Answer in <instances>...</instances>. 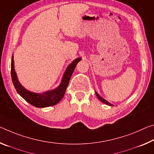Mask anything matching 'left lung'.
I'll list each match as a JSON object with an SVG mask.
<instances>
[{
  "label": "left lung",
  "mask_w": 154,
  "mask_h": 154,
  "mask_svg": "<svg viewBox=\"0 0 154 154\" xmlns=\"http://www.w3.org/2000/svg\"><path fill=\"white\" fill-rule=\"evenodd\" d=\"M96 95H97V97H98V99H99L101 102H103V103H106V104H107V105H108V106H113V105L111 104L110 103H109L108 101H106V100H105V99H103V98H102L101 97H100L99 95L98 94V93H97V92H96Z\"/></svg>",
  "instance_id": "1"
}]
</instances>
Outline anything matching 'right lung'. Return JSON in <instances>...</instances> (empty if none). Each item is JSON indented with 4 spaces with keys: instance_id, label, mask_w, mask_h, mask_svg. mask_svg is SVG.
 Returning a JSON list of instances; mask_svg holds the SVG:
<instances>
[{
    "instance_id": "add662e5",
    "label": "right lung",
    "mask_w": 154,
    "mask_h": 154,
    "mask_svg": "<svg viewBox=\"0 0 154 154\" xmlns=\"http://www.w3.org/2000/svg\"><path fill=\"white\" fill-rule=\"evenodd\" d=\"M81 61V58L73 61L68 66L66 70L63 77L62 81L61 82L59 87L57 88L51 90V91H47L42 94H37L31 92L29 90L24 89L19 83L17 76L14 70V56H12V61L11 64V79L13 82L14 86L15 87L16 91L18 93L23 97V98L30 103L32 106L36 107V108H46L54 106L60 101V100L63 98L65 94L66 89L69 83L70 79L71 77L72 72L74 71L75 68L76 67L77 63Z\"/></svg>"
}]
</instances>
